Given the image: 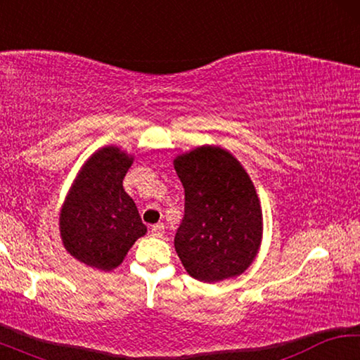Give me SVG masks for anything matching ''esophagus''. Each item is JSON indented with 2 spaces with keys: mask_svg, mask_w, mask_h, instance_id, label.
<instances>
[{
  "mask_svg": "<svg viewBox=\"0 0 360 360\" xmlns=\"http://www.w3.org/2000/svg\"><path fill=\"white\" fill-rule=\"evenodd\" d=\"M150 233H152V236H155V238H162V236L165 235V225H163V224L152 225Z\"/></svg>",
  "mask_w": 360,
  "mask_h": 360,
  "instance_id": "1",
  "label": "esophagus"
}]
</instances>
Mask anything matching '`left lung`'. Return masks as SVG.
<instances>
[{"instance_id":"obj_1","label":"left lung","mask_w":360,"mask_h":360,"mask_svg":"<svg viewBox=\"0 0 360 360\" xmlns=\"http://www.w3.org/2000/svg\"><path fill=\"white\" fill-rule=\"evenodd\" d=\"M184 186V219L174 248L186 271L203 283L236 278L257 257L264 217L254 182L231 152L214 144L174 157Z\"/></svg>"}]
</instances>
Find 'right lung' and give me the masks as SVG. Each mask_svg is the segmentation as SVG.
<instances>
[{
  "label": "right lung",
  "instance_id": "right-lung-1",
  "mask_svg": "<svg viewBox=\"0 0 360 360\" xmlns=\"http://www.w3.org/2000/svg\"><path fill=\"white\" fill-rule=\"evenodd\" d=\"M131 163L133 155L117 146L95 150L79 169L60 210V238L66 252L96 270L117 268L148 231L122 186Z\"/></svg>",
  "mask_w": 360,
  "mask_h": 360
}]
</instances>
